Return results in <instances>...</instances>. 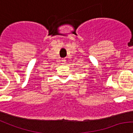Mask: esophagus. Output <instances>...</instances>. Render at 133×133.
<instances>
[{"label":"esophagus","mask_w":133,"mask_h":133,"mask_svg":"<svg viewBox=\"0 0 133 133\" xmlns=\"http://www.w3.org/2000/svg\"><path fill=\"white\" fill-rule=\"evenodd\" d=\"M61 63H63H63H65V61H66V60H65V59H62V60H61Z\"/></svg>","instance_id":"esophagus-1"}]
</instances>
